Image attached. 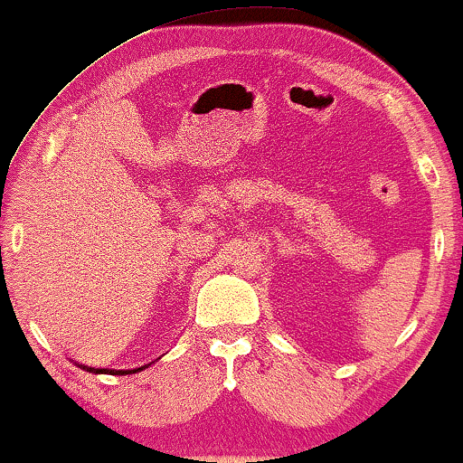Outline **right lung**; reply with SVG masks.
Wrapping results in <instances>:
<instances>
[{
  "mask_svg": "<svg viewBox=\"0 0 463 463\" xmlns=\"http://www.w3.org/2000/svg\"><path fill=\"white\" fill-rule=\"evenodd\" d=\"M151 364V363H148ZM148 364H142V367H136V369H94V367H86V364H80L81 369H86V371H90V373H110V375H128V373H138V371H142V369H146Z\"/></svg>",
  "mask_w": 463,
  "mask_h": 463,
  "instance_id": "obj_1",
  "label": "right lung"
}]
</instances>
